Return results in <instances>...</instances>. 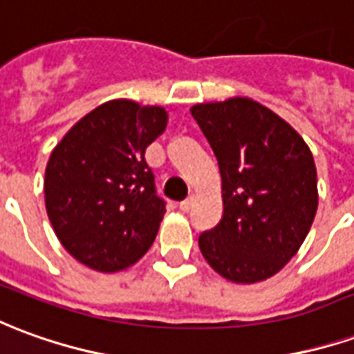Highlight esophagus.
I'll return each instance as SVG.
<instances>
[{"label":"esophagus","instance_id":"esophagus-1","mask_svg":"<svg viewBox=\"0 0 354 354\" xmlns=\"http://www.w3.org/2000/svg\"><path fill=\"white\" fill-rule=\"evenodd\" d=\"M192 205H194V197H187V199H184V201L180 203V211L187 212L192 209Z\"/></svg>","mask_w":354,"mask_h":354}]
</instances>
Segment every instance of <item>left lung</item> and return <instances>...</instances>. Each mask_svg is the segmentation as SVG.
<instances>
[{
  "mask_svg": "<svg viewBox=\"0 0 354 354\" xmlns=\"http://www.w3.org/2000/svg\"><path fill=\"white\" fill-rule=\"evenodd\" d=\"M192 117L211 143L222 178V220L199 236L212 270L236 283L280 272L315 220L318 184L305 140L249 97L199 103Z\"/></svg>",
  "mask_w": 354,
  "mask_h": 354,
  "instance_id": "8db88e82",
  "label": "left lung"
}]
</instances>
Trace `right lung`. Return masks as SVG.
Returning <instances> with one entry per match:
<instances>
[{
  "mask_svg": "<svg viewBox=\"0 0 354 354\" xmlns=\"http://www.w3.org/2000/svg\"><path fill=\"white\" fill-rule=\"evenodd\" d=\"M169 122L162 107L113 100L95 107L51 151L44 180L55 236L78 263L118 272L153 245L165 199L145 162Z\"/></svg>",
  "mask_w": 354,
  "mask_h": 354,
  "instance_id": "add662e5",
  "label": "right lung"
}]
</instances>
